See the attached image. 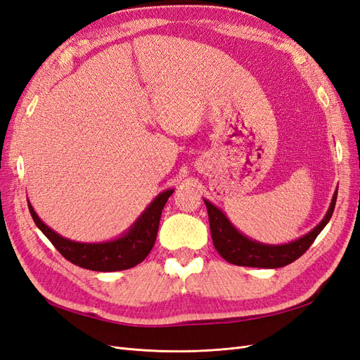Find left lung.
<instances>
[{
  "instance_id": "left-lung-1",
  "label": "left lung",
  "mask_w": 360,
  "mask_h": 360,
  "mask_svg": "<svg viewBox=\"0 0 360 360\" xmlns=\"http://www.w3.org/2000/svg\"><path fill=\"white\" fill-rule=\"evenodd\" d=\"M338 189L333 193L328 213L324 214L321 222L314 230L284 245H266L252 240V238H249L237 230L219 207H216L209 200H204V202L207 212H209L213 245L224 259L236 266L278 269L292 263V261H296L307 252V249L314 243L317 236L323 231V228L330 221Z\"/></svg>"
}]
</instances>
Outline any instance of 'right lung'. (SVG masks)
<instances>
[{"mask_svg":"<svg viewBox=\"0 0 360 360\" xmlns=\"http://www.w3.org/2000/svg\"><path fill=\"white\" fill-rule=\"evenodd\" d=\"M172 192L174 189L160 192L126 233L99 243H82L63 237L40 219L30 202L28 209L39 230L70 263L94 271H117L135 267L150 254L156 242L162 210Z\"/></svg>","mask_w":360,"mask_h":360,"instance_id":"add662e5","label":"right lung"}]
</instances>
